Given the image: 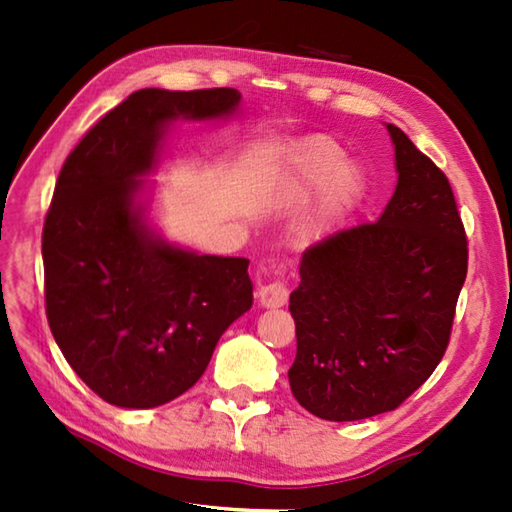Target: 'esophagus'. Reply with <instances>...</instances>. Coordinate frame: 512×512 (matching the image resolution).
<instances>
[{
  "label": "esophagus",
  "instance_id": "obj_1",
  "mask_svg": "<svg viewBox=\"0 0 512 512\" xmlns=\"http://www.w3.org/2000/svg\"><path fill=\"white\" fill-rule=\"evenodd\" d=\"M290 290L281 279L275 281H268L262 288H259V301H262V306L266 308H281L286 306Z\"/></svg>",
  "mask_w": 512,
  "mask_h": 512
}]
</instances>
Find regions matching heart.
Masks as SVG:
<instances>
[{
  "mask_svg": "<svg viewBox=\"0 0 512 512\" xmlns=\"http://www.w3.org/2000/svg\"><path fill=\"white\" fill-rule=\"evenodd\" d=\"M345 149L328 136H310L292 149L290 189L306 195L319 187L312 215L301 226L303 237H317L325 226L350 209L363 189V171L352 160H343Z\"/></svg>",
  "mask_w": 512,
  "mask_h": 512,
  "instance_id": "obj_1",
  "label": "heart"
}]
</instances>
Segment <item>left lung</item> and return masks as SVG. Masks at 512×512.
Segmentation results:
<instances>
[{"instance_id":"8db88e82","label":"left lung","mask_w":512,"mask_h":512,"mask_svg":"<svg viewBox=\"0 0 512 512\" xmlns=\"http://www.w3.org/2000/svg\"><path fill=\"white\" fill-rule=\"evenodd\" d=\"M398 184L378 222L312 244L290 295L292 396L347 422L400 407L442 361L469 268V242L442 169L387 125Z\"/></svg>"}]
</instances>
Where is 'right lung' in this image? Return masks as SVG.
<instances>
[{
	"instance_id": "add662e5",
	"label": "right lung",
	"mask_w": 512,
	"mask_h": 512,
	"mask_svg": "<svg viewBox=\"0 0 512 512\" xmlns=\"http://www.w3.org/2000/svg\"><path fill=\"white\" fill-rule=\"evenodd\" d=\"M239 99L233 88L138 90L63 162L41 237L46 317L65 361L110 405L149 409L184 394L253 306L248 259L169 246L134 204L165 127L228 116Z\"/></svg>"
}]
</instances>
